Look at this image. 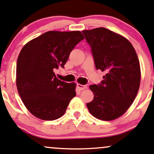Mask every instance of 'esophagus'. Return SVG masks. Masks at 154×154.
Returning a JSON list of instances; mask_svg holds the SVG:
<instances>
[{"mask_svg":"<svg viewBox=\"0 0 154 154\" xmlns=\"http://www.w3.org/2000/svg\"><path fill=\"white\" fill-rule=\"evenodd\" d=\"M77 88H79V90H85V89L87 88V86L86 85H80V84H77Z\"/></svg>","mask_w":154,"mask_h":154,"instance_id":"obj_1","label":"esophagus"}]
</instances>
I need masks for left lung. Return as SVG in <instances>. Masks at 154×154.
Returning a JSON list of instances; mask_svg holds the SVG:
<instances>
[{
  "label": "left lung",
  "instance_id": "obj_1",
  "mask_svg": "<svg viewBox=\"0 0 154 154\" xmlns=\"http://www.w3.org/2000/svg\"><path fill=\"white\" fill-rule=\"evenodd\" d=\"M82 33L91 47L95 68L106 72L100 84L90 86L94 99L87 107L96 118L115 120L126 112L138 93L140 82L138 56L127 38L105 28Z\"/></svg>",
  "mask_w": 154,
  "mask_h": 154
}]
</instances>
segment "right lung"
<instances>
[{
  "label": "right lung",
  "mask_w": 154,
  "mask_h": 154,
  "mask_svg": "<svg viewBox=\"0 0 154 154\" xmlns=\"http://www.w3.org/2000/svg\"><path fill=\"white\" fill-rule=\"evenodd\" d=\"M84 39L82 33L50 31L22 48L16 65V86L24 105L35 117L56 120L75 97V83L57 78L54 69L64 68L70 53Z\"/></svg>",
  "instance_id": "right-lung-1"
}]
</instances>
